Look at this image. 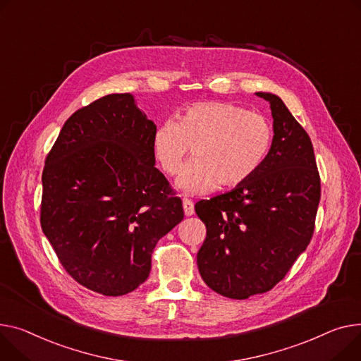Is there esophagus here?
I'll list each match as a JSON object with an SVG mask.
<instances>
[{
	"label": "esophagus",
	"instance_id": "obj_1",
	"mask_svg": "<svg viewBox=\"0 0 361 361\" xmlns=\"http://www.w3.org/2000/svg\"><path fill=\"white\" fill-rule=\"evenodd\" d=\"M183 207H184V214L185 216H193L195 214V204L191 200L184 199L183 200Z\"/></svg>",
	"mask_w": 361,
	"mask_h": 361
}]
</instances>
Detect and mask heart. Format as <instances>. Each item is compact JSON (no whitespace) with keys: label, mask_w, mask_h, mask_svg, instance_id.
Segmentation results:
<instances>
[{"label":"heart","mask_w":361,"mask_h":361,"mask_svg":"<svg viewBox=\"0 0 361 361\" xmlns=\"http://www.w3.org/2000/svg\"><path fill=\"white\" fill-rule=\"evenodd\" d=\"M271 145L273 129L266 117L222 102L190 106L177 122H162L152 135L154 158L170 177L181 171L191 148L193 162L176 183L185 195L245 183L266 162Z\"/></svg>","instance_id":"heart-1"}]
</instances>
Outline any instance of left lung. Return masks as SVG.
Listing matches in <instances>:
<instances>
[{
	"instance_id": "8db88e82",
	"label": "left lung",
	"mask_w": 361,
	"mask_h": 361,
	"mask_svg": "<svg viewBox=\"0 0 361 361\" xmlns=\"http://www.w3.org/2000/svg\"><path fill=\"white\" fill-rule=\"evenodd\" d=\"M273 145L259 170L228 193L200 200L206 225L197 267L212 290L229 299L271 290L307 248L321 199L314 147L306 130L273 92Z\"/></svg>"
}]
</instances>
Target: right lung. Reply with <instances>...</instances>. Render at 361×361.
I'll use <instances>...</instances> for the list:
<instances>
[{"instance_id": "right-lung-1", "label": "right lung", "mask_w": 361, "mask_h": 361, "mask_svg": "<svg viewBox=\"0 0 361 361\" xmlns=\"http://www.w3.org/2000/svg\"><path fill=\"white\" fill-rule=\"evenodd\" d=\"M157 126L132 94H109L72 114L42 174V231L87 289L123 296L145 281L157 243L183 202L155 168Z\"/></svg>"}]
</instances>
